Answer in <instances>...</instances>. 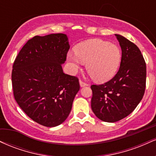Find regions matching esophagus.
Listing matches in <instances>:
<instances>
[{
  "instance_id": "34e87169",
  "label": "esophagus",
  "mask_w": 156,
  "mask_h": 156,
  "mask_svg": "<svg viewBox=\"0 0 156 156\" xmlns=\"http://www.w3.org/2000/svg\"><path fill=\"white\" fill-rule=\"evenodd\" d=\"M79 83H80V87H86V86H88V84L87 83H85V82H83V80H79Z\"/></svg>"
}]
</instances>
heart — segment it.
Masks as SVG:
<instances>
[{
  "mask_svg": "<svg viewBox=\"0 0 156 156\" xmlns=\"http://www.w3.org/2000/svg\"><path fill=\"white\" fill-rule=\"evenodd\" d=\"M75 52L67 53V61L73 70L82 63L96 82H105L114 76L120 65L122 53L116 44L101 39H91L76 46Z\"/></svg>",
  "mask_w": 156,
  "mask_h": 156,
  "instance_id": "b5f03b06",
  "label": "heart"
}]
</instances>
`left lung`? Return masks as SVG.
I'll return each instance as SVG.
<instances>
[{
    "label": "left lung",
    "mask_w": 156,
    "mask_h": 156,
    "mask_svg": "<svg viewBox=\"0 0 156 156\" xmlns=\"http://www.w3.org/2000/svg\"><path fill=\"white\" fill-rule=\"evenodd\" d=\"M115 36L122 49L119 70L106 83L91 86L92 112L107 122H115L133 112L146 87V64L140 50L122 36Z\"/></svg>",
    "instance_id": "obj_1"
}]
</instances>
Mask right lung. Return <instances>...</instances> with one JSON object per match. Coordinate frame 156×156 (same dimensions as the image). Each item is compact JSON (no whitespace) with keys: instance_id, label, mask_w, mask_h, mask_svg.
Returning <instances> with one entry per match:
<instances>
[{"instance_id":"add662e5","label":"right lung","mask_w":156,"mask_h":156,"mask_svg":"<svg viewBox=\"0 0 156 156\" xmlns=\"http://www.w3.org/2000/svg\"><path fill=\"white\" fill-rule=\"evenodd\" d=\"M69 49L64 34L36 36L23 46L14 62L15 101L31 119L44 126L55 127L66 120L80 89L78 78L62 69Z\"/></svg>"}]
</instances>
